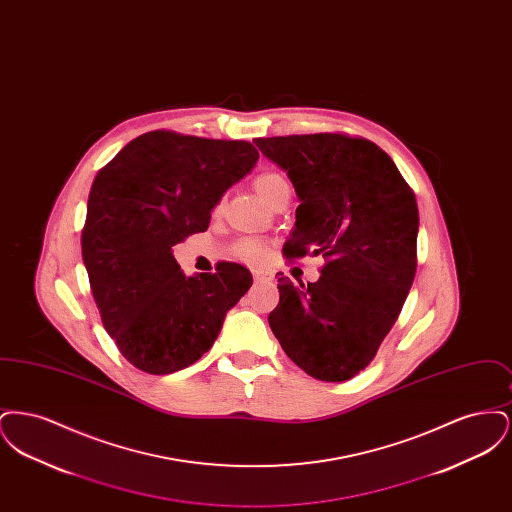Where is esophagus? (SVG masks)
I'll list each match as a JSON object with an SVG mask.
<instances>
[{"label": "esophagus", "instance_id": "1", "mask_svg": "<svg viewBox=\"0 0 512 512\" xmlns=\"http://www.w3.org/2000/svg\"><path fill=\"white\" fill-rule=\"evenodd\" d=\"M253 278L257 282H268V280H272V274L268 270H263V268H255L253 270Z\"/></svg>", "mask_w": 512, "mask_h": 512}]
</instances>
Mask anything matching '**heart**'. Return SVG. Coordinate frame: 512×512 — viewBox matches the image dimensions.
I'll list each match as a JSON object with an SVG mask.
<instances>
[{
  "label": "heart",
  "mask_w": 512,
  "mask_h": 512,
  "mask_svg": "<svg viewBox=\"0 0 512 512\" xmlns=\"http://www.w3.org/2000/svg\"><path fill=\"white\" fill-rule=\"evenodd\" d=\"M253 186H255L257 194L261 195L267 203H270L274 199V195L282 192L284 188H290L288 180L280 172L272 171V169L259 172L253 180ZM220 209H222V205L217 203L213 213L217 215V213H220ZM263 251H265V247L257 240H240L236 244V255L244 261H259L263 257Z\"/></svg>",
  "instance_id": "b5f03b06"
}]
</instances>
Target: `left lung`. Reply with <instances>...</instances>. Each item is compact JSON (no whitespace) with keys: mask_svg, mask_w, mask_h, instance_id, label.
<instances>
[{"mask_svg":"<svg viewBox=\"0 0 512 512\" xmlns=\"http://www.w3.org/2000/svg\"><path fill=\"white\" fill-rule=\"evenodd\" d=\"M288 172L299 207L288 259L322 255L317 282L278 272L268 324L286 355L322 382L365 370L401 313L416 272L418 207L411 186L374 142L341 134L253 140Z\"/></svg>","mask_w":512,"mask_h":512,"instance_id":"8db88e82","label":"left lung"}]
</instances>
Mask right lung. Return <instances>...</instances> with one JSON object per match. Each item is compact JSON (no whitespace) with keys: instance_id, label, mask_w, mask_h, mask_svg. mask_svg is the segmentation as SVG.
Instances as JSON below:
<instances>
[{"instance_id":"obj_1","label":"right lung","mask_w":512,"mask_h":512,"mask_svg":"<svg viewBox=\"0 0 512 512\" xmlns=\"http://www.w3.org/2000/svg\"><path fill=\"white\" fill-rule=\"evenodd\" d=\"M257 159L244 140L153 130L122 147L94 178L84 267L107 334L147 374L194 365L251 288V272L230 261L186 276L172 245L207 230L220 197Z\"/></svg>"}]
</instances>
